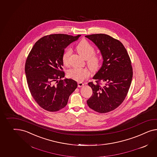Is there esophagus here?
Returning <instances> with one entry per match:
<instances>
[{
    "mask_svg": "<svg viewBox=\"0 0 157 157\" xmlns=\"http://www.w3.org/2000/svg\"><path fill=\"white\" fill-rule=\"evenodd\" d=\"M77 84H78V87H82V86H84V83H82V82H78V83H77Z\"/></svg>",
    "mask_w": 157,
    "mask_h": 157,
    "instance_id": "obj_1",
    "label": "esophagus"
}]
</instances>
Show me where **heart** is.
Here are the masks:
<instances>
[{"label":"heart","instance_id":"heart-1","mask_svg":"<svg viewBox=\"0 0 157 157\" xmlns=\"http://www.w3.org/2000/svg\"><path fill=\"white\" fill-rule=\"evenodd\" d=\"M77 51L81 56L87 60V64L93 72H96L100 68L101 59L100 57L94 54L95 49L92 45L88 41L82 40L78 44ZM72 52L71 48L65 50L62 56V61L63 64L68 66L69 63V58ZM67 76L69 78L75 80L82 81L87 78L90 76V72L87 68H72L67 71Z\"/></svg>","mask_w":157,"mask_h":157}]
</instances>
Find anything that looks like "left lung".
<instances>
[{"mask_svg": "<svg viewBox=\"0 0 157 157\" xmlns=\"http://www.w3.org/2000/svg\"><path fill=\"white\" fill-rule=\"evenodd\" d=\"M100 49L103 58L101 68L89 82L93 94L87 100L90 108L105 113L118 107L129 91L133 68L128 53L120 41L106 34L85 36Z\"/></svg>", "mask_w": 157, "mask_h": 157, "instance_id": "obj_1", "label": "left lung"}]
</instances>
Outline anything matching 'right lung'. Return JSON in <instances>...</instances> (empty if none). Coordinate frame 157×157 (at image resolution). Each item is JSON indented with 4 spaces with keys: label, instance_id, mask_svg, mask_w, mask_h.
<instances>
[{
    "label": "right lung",
    "instance_id": "right-lung-1",
    "mask_svg": "<svg viewBox=\"0 0 157 157\" xmlns=\"http://www.w3.org/2000/svg\"><path fill=\"white\" fill-rule=\"evenodd\" d=\"M80 35L52 34L37 41L28 55L25 72L32 97L41 108L49 112L64 108L77 87L76 81L64 77L62 56L64 49Z\"/></svg>",
    "mask_w": 157,
    "mask_h": 157
}]
</instances>
